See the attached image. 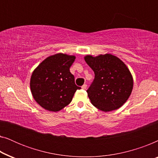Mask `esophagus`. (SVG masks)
Returning a JSON list of instances; mask_svg holds the SVG:
<instances>
[{
  "mask_svg": "<svg viewBox=\"0 0 158 158\" xmlns=\"http://www.w3.org/2000/svg\"><path fill=\"white\" fill-rule=\"evenodd\" d=\"M81 88H82V89H83V90H85L86 88H87V85H86V84H84V85L82 86Z\"/></svg>",
  "mask_w": 158,
  "mask_h": 158,
  "instance_id": "34e87169",
  "label": "esophagus"
}]
</instances>
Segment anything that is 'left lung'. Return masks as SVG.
Wrapping results in <instances>:
<instances>
[{
    "mask_svg": "<svg viewBox=\"0 0 158 158\" xmlns=\"http://www.w3.org/2000/svg\"><path fill=\"white\" fill-rule=\"evenodd\" d=\"M84 59L95 74L87 90L92 104L105 112L124 105L133 89L132 75L124 62L111 54L86 55Z\"/></svg>",
    "mask_w": 158,
    "mask_h": 158,
    "instance_id": "obj_1",
    "label": "left lung"
}]
</instances>
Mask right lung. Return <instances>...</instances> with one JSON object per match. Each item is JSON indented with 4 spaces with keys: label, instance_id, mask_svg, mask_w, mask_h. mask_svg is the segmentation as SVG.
Listing matches in <instances>:
<instances>
[{
    "label": "right lung",
    "instance_id": "add662e5",
    "mask_svg": "<svg viewBox=\"0 0 158 158\" xmlns=\"http://www.w3.org/2000/svg\"><path fill=\"white\" fill-rule=\"evenodd\" d=\"M75 60L74 55L57 53L47 57L34 69L30 80L31 92L43 109L60 111L81 88L75 85L74 75L70 72Z\"/></svg>",
    "mask_w": 158,
    "mask_h": 158
}]
</instances>
